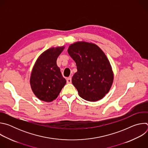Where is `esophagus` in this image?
<instances>
[{"instance_id": "1", "label": "esophagus", "mask_w": 148, "mask_h": 148, "mask_svg": "<svg viewBox=\"0 0 148 148\" xmlns=\"http://www.w3.org/2000/svg\"><path fill=\"white\" fill-rule=\"evenodd\" d=\"M67 83H68V84L71 83V77L67 78Z\"/></svg>"}]
</instances>
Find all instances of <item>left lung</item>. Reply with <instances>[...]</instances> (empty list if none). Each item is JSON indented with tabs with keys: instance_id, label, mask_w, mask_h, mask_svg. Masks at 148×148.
Segmentation results:
<instances>
[{
	"instance_id": "8db88e82",
	"label": "left lung",
	"mask_w": 148,
	"mask_h": 148,
	"mask_svg": "<svg viewBox=\"0 0 148 148\" xmlns=\"http://www.w3.org/2000/svg\"><path fill=\"white\" fill-rule=\"evenodd\" d=\"M68 53L76 63L77 71L72 83L79 95L92 102L102 99L109 92L114 80L106 55L96 45L86 41L71 45Z\"/></svg>"
}]
</instances>
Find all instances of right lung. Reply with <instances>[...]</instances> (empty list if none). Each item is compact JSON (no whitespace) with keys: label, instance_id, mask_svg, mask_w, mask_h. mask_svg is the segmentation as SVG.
I'll return each mask as SVG.
<instances>
[{"label":"right lung","instance_id":"add662e5","mask_svg":"<svg viewBox=\"0 0 148 148\" xmlns=\"http://www.w3.org/2000/svg\"><path fill=\"white\" fill-rule=\"evenodd\" d=\"M64 47L50 48L37 58L33 68L30 83L34 95L40 100L51 102L59 95L66 83L57 59Z\"/></svg>","mask_w":148,"mask_h":148}]
</instances>
